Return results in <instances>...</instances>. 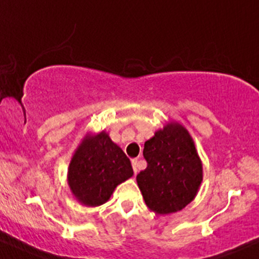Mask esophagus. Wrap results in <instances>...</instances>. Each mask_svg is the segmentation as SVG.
I'll return each instance as SVG.
<instances>
[{
    "mask_svg": "<svg viewBox=\"0 0 259 259\" xmlns=\"http://www.w3.org/2000/svg\"><path fill=\"white\" fill-rule=\"evenodd\" d=\"M132 163H133V169H134V173H135V175H138V172H139V168H138V158H134V160L132 161Z\"/></svg>",
    "mask_w": 259,
    "mask_h": 259,
    "instance_id": "34e87169",
    "label": "esophagus"
}]
</instances>
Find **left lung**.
<instances>
[{"label": "left lung", "mask_w": 259, "mask_h": 259, "mask_svg": "<svg viewBox=\"0 0 259 259\" xmlns=\"http://www.w3.org/2000/svg\"><path fill=\"white\" fill-rule=\"evenodd\" d=\"M146 169L136 176L147 208L167 215L194 200L203 182V163L189 132L169 121L145 143Z\"/></svg>", "instance_id": "8db88e82"}]
</instances>
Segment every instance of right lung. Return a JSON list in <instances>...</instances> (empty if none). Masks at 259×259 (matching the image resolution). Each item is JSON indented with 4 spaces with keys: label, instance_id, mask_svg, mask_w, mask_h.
I'll return each mask as SVG.
<instances>
[{
    "label": "right lung",
    "instance_id": "add662e5",
    "mask_svg": "<svg viewBox=\"0 0 259 259\" xmlns=\"http://www.w3.org/2000/svg\"><path fill=\"white\" fill-rule=\"evenodd\" d=\"M133 175L130 160L103 130L97 134L87 133L82 139L70 161L67 183L78 203L99 206Z\"/></svg>",
    "mask_w": 259,
    "mask_h": 259
}]
</instances>
